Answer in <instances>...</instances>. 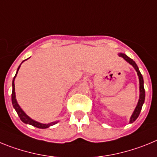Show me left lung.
I'll return each instance as SVG.
<instances>
[{"label": "left lung", "mask_w": 157, "mask_h": 157, "mask_svg": "<svg viewBox=\"0 0 157 157\" xmlns=\"http://www.w3.org/2000/svg\"><path fill=\"white\" fill-rule=\"evenodd\" d=\"M118 55L119 57H122L124 59L126 60V62L129 64L133 66L134 68V69L136 70L137 73V76H138L139 78V91H140V95H139V99L138 102H137V104L136 106L134 111H133V114H132L131 117L129 118V123H133L137 118H138L140 112L141 111V108H142V106L144 103V99H145V92H144V80H143V77L141 75V72L139 70L138 67H137V64L135 63V62L133 61V59H131L130 58H129L128 56H126V54H123V53H118Z\"/></svg>", "instance_id": "1"}]
</instances>
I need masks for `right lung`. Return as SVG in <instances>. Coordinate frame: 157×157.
<instances>
[{"label":"right lung","instance_id":"obj_1","mask_svg":"<svg viewBox=\"0 0 157 157\" xmlns=\"http://www.w3.org/2000/svg\"><path fill=\"white\" fill-rule=\"evenodd\" d=\"M26 60H27V59H26ZM24 61H25V60H24ZM24 62H22V63H23ZM21 64H20V66H19L18 69H17L16 73V75H15V77H14V78H13V80L12 103H13V107H14V109L16 110V113L18 114V115H19V117H20V120H21L22 122H24V123L29 124V125H31V126H35V127L39 128V129H46V128H49L50 126H54V125H55L56 123H58V122H50V123H48V124H43V123H41V122H37V121H35V120H34V119H32L31 118H30L28 114H26V113L24 112L23 110H22V108L20 107V106L18 104V103H17V100H16V92H15L14 81H15V78H16V75H17V73H18V71H19V69H20Z\"/></svg>","mask_w":157,"mask_h":157}]
</instances>
